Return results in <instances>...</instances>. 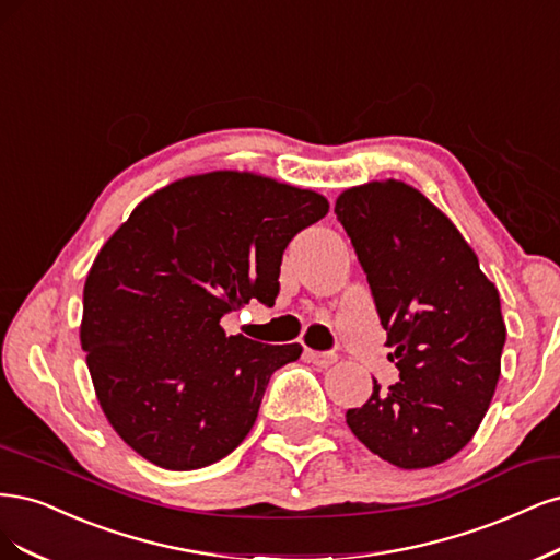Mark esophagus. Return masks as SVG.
Returning a JSON list of instances; mask_svg holds the SVG:
<instances>
[{"mask_svg":"<svg viewBox=\"0 0 560 560\" xmlns=\"http://www.w3.org/2000/svg\"><path fill=\"white\" fill-rule=\"evenodd\" d=\"M306 358H310L312 363L318 365V368H330L332 363H337V355L330 353V351H312V349H306Z\"/></svg>","mask_w":560,"mask_h":560,"instance_id":"esophagus-1","label":"esophagus"}]
</instances>
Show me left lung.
<instances>
[{
	"mask_svg": "<svg viewBox=\"0 0 560 560\" xmlns=\"http://www.w3.org/2000/svg\"><path fill=\"white\" fill-rule=\"evenodd\" d=\"M400 382L347 411L353 435L405 470L456 456L472 440L500 376L504 328L498 288L446 215L402 182L337 197Z\"/></svg>",
	"mask_w": 560,
	"mask_h": 560,
	"instance_id": "8db88e82",
	"label": "left lung"
}]
</instances>
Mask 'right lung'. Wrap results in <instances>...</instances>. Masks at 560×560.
<instances>
[{
    "label": "right lung",
    "instance_id": "obj_1",
    "mask_svg": "<svg viewBox=\"0 0 560 560\" xmlns=\"http://www.w3.org/2000/svg\"><path fill=\"white\" fill-rule=\"evenodd\" d=\"M328 200L248 172H211L147 197L83 288L81 347L97 400L139 456L165 470L225 458L300 345L228 337L221 318L272 306L285 246Z\"/></svg>",
    "mask_w": 560,
    "mask_h": 560
}]
</instances>
